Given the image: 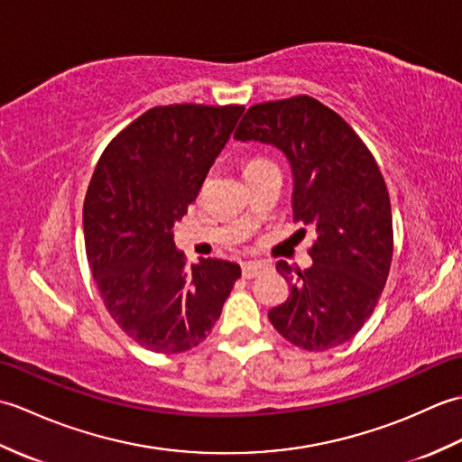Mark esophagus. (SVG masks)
Returning a JSON list of instances; mask_svg holds the SVG:
<instances>
[{
    "label": "esophagus",
    "instance_id": "34e87169",
    "mask_svg": "<svg viewBox=\"0 0 462 462\" xmlns=\"http://www.w3.org/2000/svg\"><path fill=\"white\" fill-rule=\"evenodd\" d=\"M266 268L263 266V263H260V262H246V263H242V276L244 278H256L258 273Z\"/></svg>",
    "mask_w": 462,
    "mask_h": 462
}]
</instances>
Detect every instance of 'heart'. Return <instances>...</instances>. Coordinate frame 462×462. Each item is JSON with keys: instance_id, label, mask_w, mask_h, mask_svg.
Returning <instances> with one entry per match:
<instances>
[{"instance_id": "heart-1", "label": "heart", "mask_w": 462, "mask_h": 462, "mask_svg": "<svg viewBox=\"0 0 462 462\" xmlns=\"http://www.w3.org/2000/svg\"><path fill=\"white\" fill-rule=\"evenodd\" d=\"M266 164H272V162L266 161V159H260V156H254V159H248L246 164H244V174L258 171V169H262V166H266Z\"/></svg>"}]
</instances>
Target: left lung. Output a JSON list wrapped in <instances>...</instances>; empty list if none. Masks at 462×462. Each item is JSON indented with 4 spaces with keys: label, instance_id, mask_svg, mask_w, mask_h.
<instances>
[{
    "label": "left lung",
    "instance_id": "1",
    "mask_svg": "<svg viewBox=\"0 0 462 462\" xmlns=\"http://www.w3.org/2000/svg\"><path fill=\"white\" fill-rule=\"evenodd\" d=\"M234 139L286 154L293 220L316 238L308 270L276 263L290 296L270 310L272 326L301 349L341 346L371 318L393 258L391 202L375 159L336 111L308 95L250 106Z\"/></svg>",
    "mask_w": 462,
    "mask_h": 462
}]
</instances>
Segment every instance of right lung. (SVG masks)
<instances>
[{"mask_svg":"<svg viewBox=\"0 0 462 462\" xmlns=\"http://www.w3.org/2000/svg\"><path fill=\"white\" fill-rule=\"evenodd\" d=\"M242 113V105L154 106L97 162L83 204L87 260L106 311L144 349L199 346L242 276L218 258L189 270L172 232Z\"/></svg>","mask_w":462,"mask_h":462,"instance_id":"1","label":"right lung"}]
</instances>
